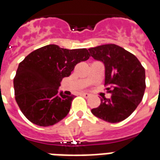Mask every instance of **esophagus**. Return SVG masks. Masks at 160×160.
<instances>
[{
	"instance_id": "esophagus-1",
	"label": "esophagus",
	"mask_w": 160,
	"mask_h": 160,
	"mask_svg": "<svg viewBox=\"0 0 160 160\" xmlns=\"http://www.w3.org/2000/svg\"><path fill=\"white\" fill-rule=\"evenodd\" d=\"M81 94L85 98H88L89 96H90V95H89V94H88V93H82Z\"/></svg>"
}]
</instances>
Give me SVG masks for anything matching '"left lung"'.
Returning <instances> with one entry per match:
<instances>
[{"label":"left lung","mask_w":160,"mask_h":160,"mask_svg":"<svg viewBox=\"0 0 160 160\" xmlns=\"http://www.w3.org/2000/svg\"><path fill=\"white\" fill-rule=\"evenodd\" d=\"M89 55L105 65V84L109 99L102 97L92 113L109 123H118L131 115L141 103L146 88L145 69L133 53L115 44L89 48Z\"/></svg>","instance_id":"obj_1"}]
</instances>
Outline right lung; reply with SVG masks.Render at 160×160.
<instances>
[{"mask_svg":"<svg viewBox=\"0 0 160 160\" xmlns=\"http://www.w3.org/2000/svg\"><path fill=\"white\" fill-rule=\"evenodd\" d=\"M89 56L86 48L66 49L50 44L31 52L19 63L13 78L15 100L28 120L46 127L66 117L74 95L59 94L60 82Z\"/></svg>","mask_w":160,"mask_h":160,"instance_id":"1","label":"right lung"}]
</instances>
